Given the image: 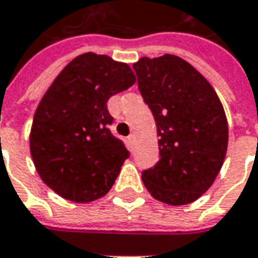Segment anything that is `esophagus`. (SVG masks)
I'll use <instances>...</instances> for the list:
<instances>
[{
	"label": "esophagus",
	"instance_id": "1",
	"mask_svg": "<svg viewBox=\"0 0 258 258\" xmlns=\"http://www.w3.org/2000/svg\"><path fill=\"white\" fill-rule=\"evenodd\" d=\"M127 145H129L131 148H134V145H135V135H129V136H127Z\"/></svg>",
	"mask_w": 258,
	"mask_h": 258
}]
</instances>
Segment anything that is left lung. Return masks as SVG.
<instances>
[{"label": "left lung", "instance_id": "1", "mask_svg": "<svg viewBox=\"0 0 258 258\" xmlns=\"http://www.w3.org/2000/svg\"><path fill=\"white\" fill-rule=\"evenodd\" d=\"M138 86L158 127L161 159L142 172L146 189L169 205L197 201L208 191L227 154L228 123L214 87L173 54L142 57Z\"/></svg>", "mask_w": 258, "mask_h": 258}]
</instances>
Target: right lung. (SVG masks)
Listing matches in <instances>:
<instances>
[{"mask_svg": "<svg viewBox=\"0 0 258 258\" xmlns=\"http://www.w3.org/2000/svg\"><path fill=\"white\" fill-rule=\"evenodd\" d=\"M132 69L104 54L73 58L37 106L30 152L35 169L61 198L96 201L110 191L129 152L110 134L107 100L135 85Z\"/></svg>", "mask_w": 258, "mask_h": 258, "instance_id": "1", "label": "right lung"}]
</instances>
